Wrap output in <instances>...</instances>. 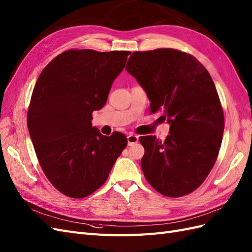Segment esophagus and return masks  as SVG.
<instances>
[{
    "label": "esophagus",
    "instance_id": "obj_1",
    "mask_svg": "<svg viewBox=\"0 0 252 252\" xmlns=\"http://www.w3.org/2000/svg\"><path fill=\"white\" fill-rule=\"evenodd\" d=\"M127 145L128 146H132V145H134V143H136L138 141V136H136V135H133V134H130L127 136Z\"/></svg>",
    "mask_w": 252,
    "mask_h": 252
}]
</instances>
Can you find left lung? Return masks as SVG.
I'll return each instance as SVG.
<instances>
[{"mask_svg":"<svg viewBox=\"0 0 252 252\" xmlns=\"http://www.w3.org/2000/svg\"><path fill=\"white\" fill-rule=\"evenodd\" d=\"M170 125L164 140L140 136L141 169L162 195L179 197L197 189L217 160L224 113L210 74L195 57L172 48L135 52L126 66Z\"/></svg>","mask_w":252,"mask_h":252,"instance_id":"left-lung-1","label":"left lung"}]
</instances>
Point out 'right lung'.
I'll return each instance as SVG.
<instances>
[{
  "label": "right lung",
  "instance_id": "add662e5",
  "mask_svg": "<svg viewBox=\"0 0 252 252\" xmlns=\"http://www.w3.org/2000/svg\"><path fill=\"white\" fill-rule=\"evenodd\" d=\"M130 52L66 50L40 74L27 126L40 166L57 190L82 198L101 187L127 145L126 136H104L92 114L104 106Z\"/></svg>",
  "mask_w": 252,
  "mask_h": 252
}]
</instances>
